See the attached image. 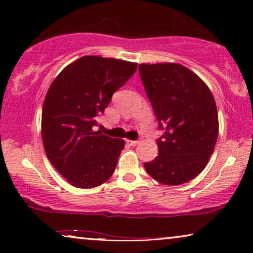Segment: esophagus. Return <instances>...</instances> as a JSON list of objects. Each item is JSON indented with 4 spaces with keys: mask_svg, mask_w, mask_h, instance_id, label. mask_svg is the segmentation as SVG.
I'll return each instance as SVG.
<instances>
[{
    "mask_svg": "<svg viewBox=\"0 0 253 253\" xmlns=\"http://www.w3.org/2000/svg\"><path fill=\"white\" fill-rule=\"evenodd\" d=\"M127 143H129L130 145H132V146H136V145L139 144V140H126Z\"/></svg>",
    "mask_w": 253,
    "mask_h": 253,
    "instance_id": "34e87169",
    "label": "esophagus"
}]
</instances>
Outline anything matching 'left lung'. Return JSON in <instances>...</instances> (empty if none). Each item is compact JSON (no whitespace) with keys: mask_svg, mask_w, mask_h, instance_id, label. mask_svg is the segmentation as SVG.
I'll list each match as a JSON object with an SVG mask.
<instances>
[{"mask_svg":"<svg viewBox=\"0 0 253 253\" xmlns=\"http://www.w3.org/2000/svg\"><path fill=\"white\" fill-rule=\"evenodd\" d=\"M145 91L159 127V155L145 162L148 175L165 185H179L206 167L219 134L214 96L203 79L178 63L139 64Z\"/></svg>","mask_w":253,"mask_h":253,"instance_id":"obj_1","label":"left lung"}]
</instances>
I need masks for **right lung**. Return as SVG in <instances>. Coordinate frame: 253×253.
Instances as JSON below:
<instances>
[{
  "label": "right lung",
  "instance_id": "add662e5",
  "mask_svg": "<svg viewBox=\"0 0 253 253\" xmlns=\"http://www.w3.org/2000/svg\"><path fill=\"white\" fill-rule=\"evenodd\" d=\"M137 70V63L83 56L62 70L48 89L41 116V136L55 169L81 189L110 178L126 141L93 130L112 95Z\"/></svg>",
  "mask_w": 253,
  "mask_h": 253
}]
</instances>
